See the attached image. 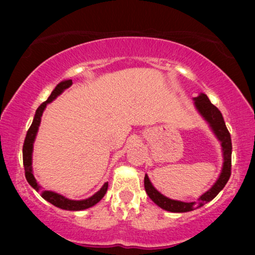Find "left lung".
<instances>
[{
    "label": "left lung",
    "instance_id": "left-lung-1",
    "mask_svg": "<svg viewBox=\"0 0 255 255\" xmlns=\"http://www.w3.org/2000/svg\"><path fill=\"white\" fill-rule=\"evenodd\" d=\"M194 101L197 111L201 114V116L208 122L209 127L211 128L212 132H214L218 140L221 141L223 160H224V162H223V168L217 181L214 183V186H212L208 191H205V193L198 198V202H181L170 200V198L163 196L161 193H159V191L153 187L148 176L145 175L144 186L148 197L151 198L158 207L166 211L188 212L193 211L197 208L203 207L205 203H208V202L214 200V198L217 196L219 191L225 187L230 176H231V135H230V132L228 130V128H226L224 118L222 116V113L218 110V108H216L214 104L209 101L208 96L205 95V94H200L197 97H195Z\"/></svg>",
    "mask_w": 255,
    "mask_h": 255
}]
</instances>
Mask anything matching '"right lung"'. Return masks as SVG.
Wrapping results in <instances>:
<instances>
[{"instance_id": "1", "label": "right lung", "mask_w": 255, "mask_h": 255, "mask_svg": "<svg viewBox=\"0 0 255 255\" xmlns=\"http://www.w3.org/2000/svg\"><path fill=\"white\" fill-rule=\"evenodd\" d=\"M73 85L72 80H65V81H61L59 85H57L53 92L51 93V95L48 99L40 104L38 107V109L36 110V115H34L33 122L31 124V127L29 130H27L25 140H24V145H23V165H24V169H25V177L26 181L29 182V184L33 189H36L37 191H39L41 197L44 200H46L47 202H50L51 204L55 205V207L64 209V210H69V211H80V210H85V209H88L93 205H95L96 203L102 200L104 195H106L107 190H108V182H106L102 186V188L90 196L89 198H86V200H81V201H74V200H69V198L62 196L60 194L54 193V191H50V190H40V186L37 183L36 179H34L33 174H32V151H33V142L34 139H36L37 132H38V128H39L40 121H41V116H43V113L45 110V108L48 103H51L52 101L60 95V94L64 92L65 89L69 88Z\"/></svg>"}]
</instances>
